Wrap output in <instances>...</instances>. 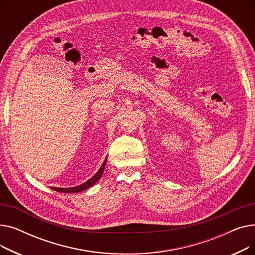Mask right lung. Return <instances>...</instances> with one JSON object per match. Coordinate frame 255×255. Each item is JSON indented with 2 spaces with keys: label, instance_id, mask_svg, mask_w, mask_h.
I'll return each mask as SVG.
<instances>
[{
  "label": "right lung",
  "instance_id": "obj_1",
  "mask_svg": "<svg viewBox=\"0 0 255 255\" xmlns=\"http://www.w3.org/2000/svg\"><path fill=\"white\" fill-rule=\"evenodd\" d=\"M105 165H106V159L104 160L103 164L101 165V167L99 168V170L96 172L95 176H93V178H91L90 180H88L87 182H85L84 184L79 185V186H76V187H71V188H52L55 191H58V192H63V193H76V192H80V191H84L88 188H90L91 186H93L94 184H95L102 176L103 173V170L105 168Z\"/></svg>",
  "mask_w": 255,
  "mask_h": 255
}]
</instances>
